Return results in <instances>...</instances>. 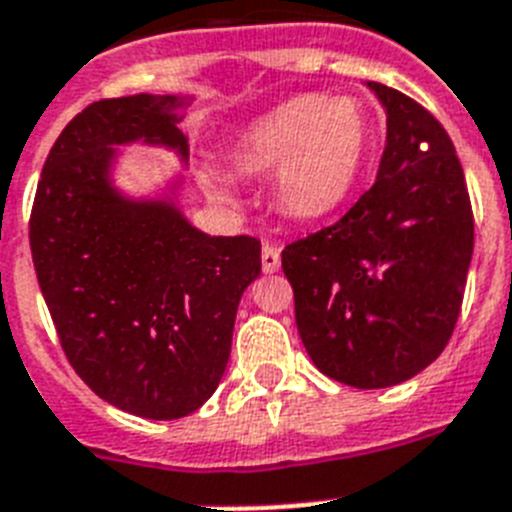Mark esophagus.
Wrapping results in <instances>:
<instances>
[{"label":"esophagus","mask_w":512,"mask_h":512,"mask_svg":"<svg viewBox=\"0 0 512 512\" xmlns=\"http://www.w3.org/2000/svg\"><path fill=\"white\" fill-rule=\"evenodd\" d=\"M281 268V247L275 244H262V270L265 273H275Z\"/></svg>","instance_id":"esophagus-1"}]
</instances>
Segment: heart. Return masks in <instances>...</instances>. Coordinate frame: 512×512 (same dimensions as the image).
I'll use <instances>...</instances> for the list:
<instances>
[{"label":"heart","instance_id":"heart-1","mask_svg":"<svg viewBox=\"0 0 512 512\" xmlns=\"http://www.w3.org/2000/svg\"><path fill=\"white\" fill-rule=\"evenodd\" d=\"M373 144V126L353 97L299 95L257 115L231 144L244 175L273 172V198L288 219L311 224L340 211L355 190ZM213 195L234 203L229 172L208 175Z\"/></svg>","mask_w":512,"mask_h":512}]
</instances>
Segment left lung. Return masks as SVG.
I'll use <instances>...</instances> for the list:
<instances>
[{
    "label": "left lung",
    "instance_id": "obj_1",
    "mask_svg": "<svg viewBox=\"0 0 512 512\" xmlns=\"http://www.w3.org/2000/svg\"><path fill=\"white\" fill-rule=\"evenodd\" d=\"M366 87L386 110L376 182L335 226L288 244L281 260L314 366L355 389H386L428 368L451 340L474 219L441 123L386 84Z\"/></svg>",
    "mask_w": 512,
    "mask_h": 512
}]
</instances>
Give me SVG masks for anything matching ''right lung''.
Returning <instances> with one entry per match:
<instances>
[{
  "label": "right lung",
  "instance_id": "right-lung-1",
  "mask_svg": "<svg viewBox=\"0 0 512 512\" xmlns=\"http://www.w3.org/2000/svg\"><path fill=\"white\" fill-rule=\"evenodd\" d=\"M190 95L100 100L61 131L43 167L30 250L61 348L97 397L131 415L177 420L226 371L244 288L260 275L255 237H211L182 211L185 175L154 193L115 180L121 146L172 151Z\"/></svg>",
  "mask_w": 512,
  "mask_h": 512
}]
</instances>
